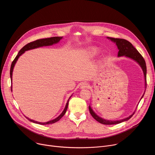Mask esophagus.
<instances>
[{
  "label": "esophagus",
  "instance_id": "34e87169",
  "mask_svg": "<svg viewBox=\"0 0 155 155\" xmlns=\"http://www.w3.org/2000/svg\"><path fill=\"white\" fill-rule=\"evenodd\" d=\"M88 87V84L87 82H83L81 84V88H87Z\"/></svg>",
  "mask_w": 155,
  "mask_h": 155
}]
</instances>
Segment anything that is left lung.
<instances>
[{
    "mask_svg": "<svg viewBox=\"0 0 155 155\" xmlns=\"http://www.w3.org/2000/svg\"><path fill=\"white\" fill-rule=\"evenodd\" d=\"M107 38L110 39L111 41H112L113 42L116 43V45L117 46V48L119 49L118 56H125L129 57V58H130L133 59L136 62L139 63V64L142 68L143 73H144V78H145V81H146V65L145 60L143 58V57L142 56V55L133 46V45L131 43L128 41L124 39L114 38H109V37H107ZM143 95L142 96L141 99L143 98ZM88 109H89V111H90L91 114L92 115V116L96 120H97L99 122V123H100L101 124H107V125H109V124H119V123H122V122L127 120L134 114V112H134L132 115H131L129 117H128L126 119H124L119 120H108L104 119L99 117L97 115H96L95 113L93 111V110L92 109L91 106L88 107Z\"/></svg>",
    "mask_w": 155,
    "mask_h": 155,
    "instance_id": "obj_1",
    "label": "left lung"
}]
</instances>
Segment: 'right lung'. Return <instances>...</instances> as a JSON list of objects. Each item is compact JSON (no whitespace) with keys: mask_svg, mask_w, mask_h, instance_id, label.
Wrapping results in <instances>:
<instances>
[{"mask_svg":"<svg viewBox=\"0 0 155 155\" xmlns=\"http://www.w3.org/2000/svg\"><path fill=\"white\" fill-rule=\"evenodd\" d=\"M62 38V37H58V36H56V37H51V38H45V39H37L35 41H32L31 42L27 45H26L24 46L21 50L19 51V52L18 53V54H17V56H15V58H14V60H13V61L12 62L11 64V70H10V76H11V79L12 80V71H13V68L14 65L17 61L18 59L19 58V57L23 53L25 52L27 50H32V49H35L36 48H39V47H41L43 46H50V45H52L53 44H55L57 43L58 42L60 41V40ZM11 87V90H12V86ZM68 101L66 104V106H65V108L64 109V110L63 111V112L58 117H56V119L50 120V121H48L46 122V123H39V122H36L35 120H33L32 119H30L28 117H26L28 120H29L30 121L32 122V123H35L36 124H42V125H46V124H53L56 122L58 121L64 115V114L66 113L67 108H68Z\"/></svg>","mask_w":155,"mask_h":155,"instance_id":"right-lung-1","label":"right lung"}]
</instances>
